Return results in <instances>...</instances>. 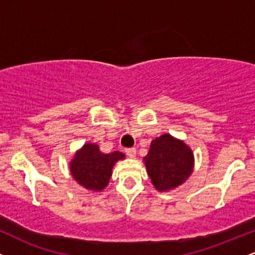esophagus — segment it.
I'll list each match as a JSON object with an SVG mask.
<instances>
[{
    "mask_svg": "<svg viewBox=\"0 0 255 255\" xmlns=\"http://www.w3.org/2000/svg\"><path fill=\"white\" fill-rule=\"evenodd\" d=\"M126 154H127L128 157L130 158H134L136 154V150L134 147H130V148H126Z\"/></svg>",
    "mask_w": 255,
    "mask_h": 255,
    "instance_id": "esophagus-1",
    "label": "esophagus"
}]
</instances>
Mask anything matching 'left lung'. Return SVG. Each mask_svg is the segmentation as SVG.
Instances as JSON below:
<instances>
[{
	"instance_id": "left-lung-1",
	"label": "left lung",
	"mask_w": 255,
	"mask_h": 255,
	"mask_svg": "<svg viewBox=\"0 0 255 255\" xmlns=\"http://www.w3.org/2000/svg\"><path fill=\"white\" fill-rule=\"evenodd\" d=\"M144 160L152 183L160 192L183 183L192 174L194 162L188 146L170 134L156 137Z\"/></svg>"
}]
</instances>
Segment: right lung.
Listing matches in <instances>:
<instances>
[{"label": "right lung", "mask_w": 255, "mask_h": 255, "mask_svg": "<svg viewBox=\"0 0 255 255\" xmlns=\"http://www.w3.org/2000/svg\"><path fill=\"white\" fill-rule=\"evenodd\" d=\"M124 157L125 154L118 151L104 154L96 144H86L72 160L71 172L81 186L102 191L109 182L113 165Z\"/></svg>", "instance_id": "add662e5"}]
</instances>
